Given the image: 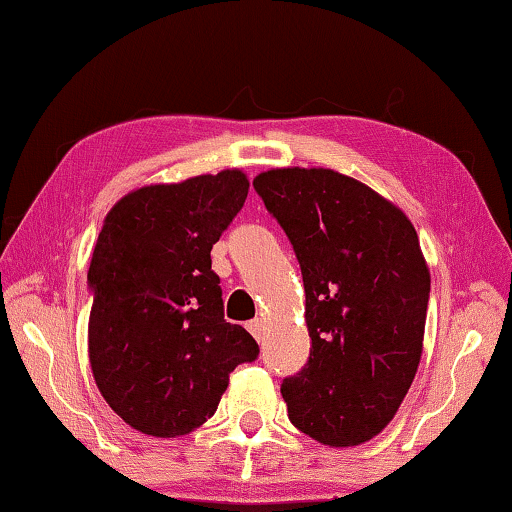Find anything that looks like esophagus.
<instances>
[{"instance_id": "34e87169", "label": "esophagus", "mask_w": 512, "mask_h": 512, "mask_svg": "<svg viewBox=\"0 0 512 512\" xmlns=\"http://www.w3.org/2000/svg\"><path fill=\"white\" fill-rule=\"evenodd\" d=\"M248 332L253 334L257 341H262V336H264V323H262V318L250 320V323H248Z\"/></svg>"}]
</instances>
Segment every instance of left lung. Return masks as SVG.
Returning <instances> with one entry per match:
<instances>
[{"instance_id":"left-lung-1","label":"left lung","mask_w":512,"mask_h":512,"mask_svg":"<svg viewBox=\"0 0 512 512\" xmlns=\"http://www.w3.org/2000/svg\"><path fill=\"white\" fill-rule=\"evenodd\" d=\"M253 187L305 284L311 348L282 381L289 420L323 445L366 443L393 420L422 357L431 277L415 228L332 169H273Z\"/></svg>"}]
</instances>
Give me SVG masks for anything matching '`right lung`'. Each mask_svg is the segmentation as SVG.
<instances>
[{"instance_id": "add662e5", "label": "right lung", "mask_w": 512, "mask_h": 512, "mask_svg": "<svg viewBox=\"0 0 512 512\" xmlns=\"http://www.w3.org/2000/svg\"><path fill=\"white\" fill-rule=\"evenodd\" d=\"M248 196L237 169L142 187L112 207L94 246L88 350L103 400L133 429L185 436L212 418L259 345L223 318L212 246Z\"/></svg>"}]
</instances>
